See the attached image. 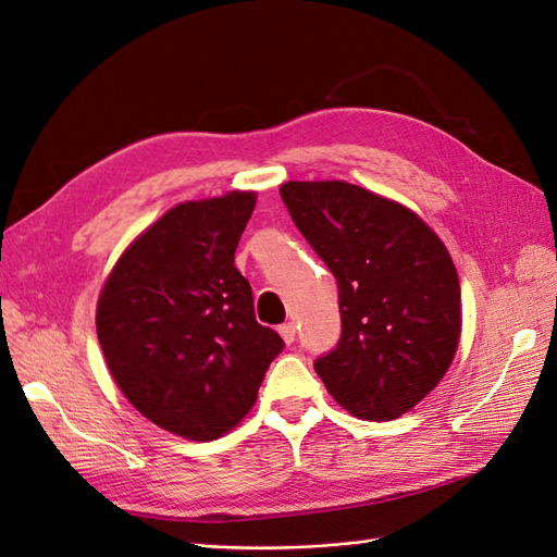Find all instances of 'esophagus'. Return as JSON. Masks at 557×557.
Segmentation results:
<instances>
[{"label":"esophagus","instance_id":"esophagus-1","mask_svg":"<svg viewBox=\"0 0 557 557\" xmlns=\"http://www.w3.org/2000/svg\"><path fill=\"white\" fill-rule=\"evenodd\" d=\"M277 332H280V337L284 339V344H292V342L296 339V327H294V322H284V325H280V327H277Z\"/></svg>","mask_w":557,"mask_h":557}]
</instances>
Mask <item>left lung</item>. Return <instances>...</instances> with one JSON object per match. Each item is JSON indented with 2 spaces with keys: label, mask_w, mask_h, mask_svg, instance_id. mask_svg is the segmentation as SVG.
<instances>
[{
  "label": "left lung",
  "mask_w": 557,
  "mask_h": 557,
  "mask_svg": "<svg viewBox=\"0 0 557 557\" xmlns=\"http://www.w3.org/2000/svg\"><path fill=\"white\" fill-rule=\"evenodd\" d=\"M280 194L339 284L342 339L315 372L356 418H400L444 380L460 344L446 244L408 206L344 180H289Z\"/></svg>",
  "instance_id": "8db88e82"
}]
</instances>
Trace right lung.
Returning a JSON list of instances; mask_svg holds the SVG:
<instances>
[{
  "label": "right lung",
  "mask_w": 557,
  "mask_h": 557,
  "mask_svg": "<svg viewBox=\"0 0 557 557\" xmlns=\"http://www.w3.org/2000/svg\"><path fill=\"white\" fill-rule=\"evenodd\" d=\"M256 191L183 201L103 280L97 337L123 396L161 430L213 442L247 418L280 334L256 322L235 251Z\"/></svg>",
  "instance_id": "right-lung-1"
}]
</instances>
